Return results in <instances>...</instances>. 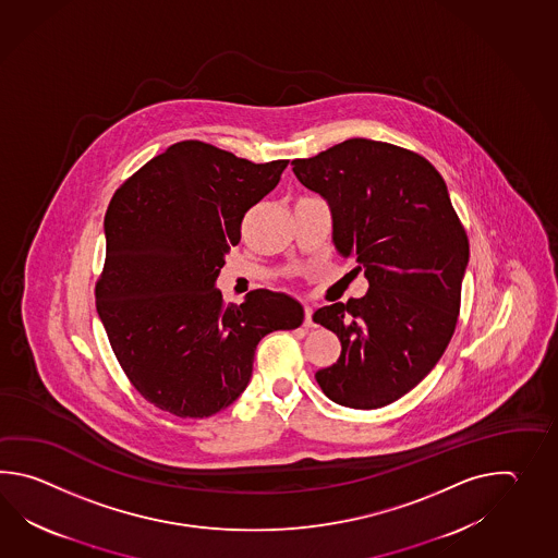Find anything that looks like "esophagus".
<instances>
[{
	"mask_svg": "<svg viewBox=\"0 0 558 558\" xmlns=\"http://www.w3.org/2000/svg\"><path fill=\"white\" fill-rule=\"evenodd\" d=\"M303 327H317L313 320V307H305V319H303Z\"/></svg>",
	"mask_w": 558,
	"mask_h": 558,
	"instance_id": "34e87169",
	"label": "esophagus"
}]
</instances>
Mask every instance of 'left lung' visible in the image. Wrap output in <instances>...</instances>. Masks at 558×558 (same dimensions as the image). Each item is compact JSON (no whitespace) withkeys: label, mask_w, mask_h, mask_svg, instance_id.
<instances>
[{"label":"left lung","mask_w":558,"mask_h":558,"mask_svg":"<svg viewBox=\"0 0 558 558\" xmlns=\"http://www.w3.org/2000/svg\"><path fill=\"white\" fill-rule=\"evenodd\" d=\"M291 166L329 202L332 243L368 281L367 295L315 311L341 341L315 379L335 403L379 409L415 389L451 341L466 231L439 171L392 143L355 137Z\"/></svg>","instance_id":"left-lung-1"}]
</instances>
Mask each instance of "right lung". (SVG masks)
I'll return each instance as SVG.
<instances>
[{"label": "right lung", "mask_w": 558, "mask_h": 558, "mask_svg": "<svg viewBox=\"0 0 558 558\" xmlns=\"http://www.w3.org/2000/svg\"><path fill=\"white\" fill-rule=\"evenodd\" d=\"M287 163L187 140L113 193L95 307L123 373L157 409L181 418L223 411L245 391L263 337L303 323V307L284 293L255 289L226 305L215 289L243 217Z\"/></svg>", "instance_id": "right-lung-1"}]
</instances>
